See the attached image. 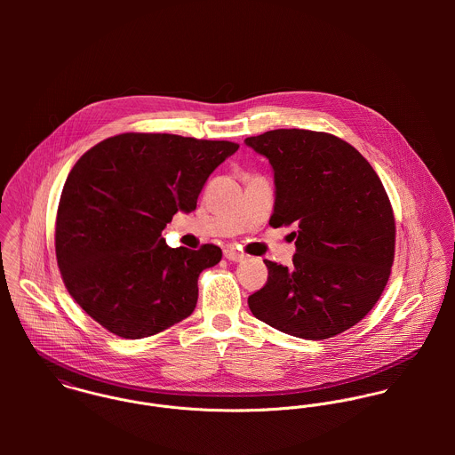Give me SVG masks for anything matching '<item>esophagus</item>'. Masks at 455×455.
<instances>
[{
    "instance_id": "esophagus-1",
    "label": "esophagus",
    "mask_w": 455,
    "mask_h": 455,
    "mask_svg": "<svg viewBox=\"0 0 455 455\" xmlns=\"http://www.w3.org/2000/svg\"><path fill=\"white\" fill-rule=\"evenodd\" d=\"M224 258L228 260H233V262H240V260L245 259V256L240 254V252H236L235 249H226V251H224Z\"/></svg>"
}]
</instances>
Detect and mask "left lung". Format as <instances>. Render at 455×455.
<instances>
[{"instance_id":"8db88e82","label":"left lung","mask_w":455,"mask_h":455,"mask_svg":"<svg viewBox=\"0 0 455 455\" xmlns=\"http://www.w3.org/2000/svg\"><path fill=\"white\" fill-rule=\"evenodd\" d=\"M275 179L273 228L296 224L292 266L264 260L249 298L256 319L305 339L339 334L375 307L389 280L395 224L371 164L347 141L308 130L245 138Z\"/></svg>"}]
</instances>
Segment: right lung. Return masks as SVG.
Here are the masks:
<instances>
[{
    "instance_id": "obj_1",
    "label": "right lung",
    "mask_w": 455,
    "mask_h": 455,
    "mask_svg": "<svg viewBox=\"0 0 455 455\" xmlns=\"http://www.w3.org/2000/svg\"><path fill=\"white\" fill-rule=\"evenodd\" d=\"M233 141L124 132L87 150L66 179L56 258L66 289L110 332L140 339L195 312L197 276L222 251L172 249L161 236L177 212L196 210Z\"/></svg>"
}]
</instances>
